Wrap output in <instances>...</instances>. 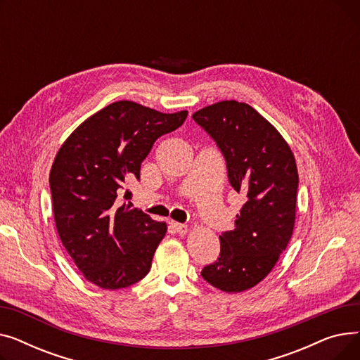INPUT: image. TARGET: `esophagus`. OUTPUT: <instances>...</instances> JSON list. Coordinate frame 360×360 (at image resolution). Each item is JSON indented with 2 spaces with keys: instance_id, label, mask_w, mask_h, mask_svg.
<instances>
[{
  "instance_id": "34e87169",
  "label": "esophagus",
  "mask_w": 360,
  "mask_h": 360,
  "mask_svg": "<svg viewBox=\"0 0 360 360\" xmlns=\"http://www.w3.org/2000/svg\"><path fill=\"white\" fill-rule=\"evenodd\" d=\"M170 228H172L174 232H176V233H179V235H184V233H186V231H188V226H186V224H184V223H176V221H170Z\"/></svg>"
}]
</instances>
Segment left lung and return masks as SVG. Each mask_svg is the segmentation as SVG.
Masks as SVG:
<instances>
[{
  "instance_id": "8db88e82",
  "label": "left lung",
  "mask_w": 360,
  "mask_h": 360,
  "mask_svg": "<svg viewBox=\"0 0 360 360\" xmlns=\"http://www.w3.org/2000/svg\"><path fill=\"white\" fill-rule=\"evenodd\" d=\"M193 120L217 144L229 184L245 195L235 229L220 235V254L201 276L223 292H243L273 270L292 238L299 186L295 158L278 131L247 103L217 102Z\"/></svg>"
}]
</instances>
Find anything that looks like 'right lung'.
<instances>
[{
  "instance_id": "obj_1",
  "label": "right lung",
  "mask_w": 360,
  "mask_h": 360,
  "mask_svg": "<svg viewBox=\"0 0 360 360\" xmlns=\"http://www.w3.org/2000/svg\"><path fill=\"white\" fill-rule=\"evenodd\" d=\"M186 115L128 101L110 103L75 129L56 155L49 175L56 231L96 286L124 289L150 271L166 223L131 209L127 185L140 179L155 141L179 128Z\"/></svg>"
}]
</instances>
